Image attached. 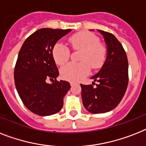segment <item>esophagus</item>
Instances as JSON below:
<instances>
[{"label":"esophagus","instance_id":"obj_1","mask_svg":"<svg viewBox=\"0 0 146 146\" xmlns=\"http://www.w3.org/2000/svg\"><path fill=\"white\" fill-rule=\"evenodd\" d=\"M70 85H71V86H73V85H75V82H70Z\"/></svg>","mask_w":146,"mask_h":146}]
</instances>
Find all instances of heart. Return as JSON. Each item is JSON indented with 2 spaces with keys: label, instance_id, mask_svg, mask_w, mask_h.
<instances>
[{
  "label": "heart",
  "instance_id": "heart-1",
  "mask_svg": "<svg viewBox=\"0 0 146 146\" xmlns=\"http://www.w3.org/2000/svg\"><path fill=\"white\" fill-rule=\"evenodd\" d=\"M69 42L74 50L81 51L80 63H70L61 70L63 79L76 82L82 79L90 72V66L98 69L104 63L106 49L100 43L98 36L88 32H79L70 37ZM52 56L58 65H64L70 58V50L61 42H57L52 48Z\"/></svg>",
  "mask_w": 146,
  "mask_h": 146
}]
</instances>
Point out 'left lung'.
Segmentation results:
<instances>
[{
	"label": "left lung",
	"mask_w": 146,
	"mask_h": 146,
	"mask_svg": "<svg viewBox=\"0 0 146 146\" xmlns=\"http://www.w3.org/2000/svg\"><path fill=\"white\" fill-rule=\"evenodd\" d=\"M98 31L103 35L107 47L106 61L100 71L92 77L94 81L98 82L95 87L81 84L84 106L94 114L115 109L124 97L128 84V61L122 45L113 34ZM94 84L93 82L92 84Z\"/></svg>",
	"instance_id": "1"
}]
</instances>
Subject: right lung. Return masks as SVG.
<instances>
[{"mask_svg":"<svg viewBox=\"0 0 146 146\" xmlns=\"http://www.w3.org/2000/svg\"><path fill=\"white\" fill-rule=\"evenodd\" d=\"M71 29L41 28L24 42L14 70L18 94L24 105L34 114L54 115L61 110L64 98L70 88L67 81H57L58 70L52 48ZM53 81L51 84L46 82Z\"/></svg>","mask_w":146,"mask_h":146,"instance_id":"obj_1","label":"right lung"}]
</instances>
